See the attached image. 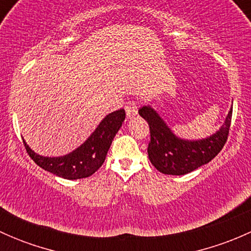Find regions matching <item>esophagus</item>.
Here are the masks:
<instances>
[{
  "instance_id": "34e87169",
  "label": "esophagus",
  "mask_w": 251,
  "mask_h": 251,
  "mask_svg": "<svg viewBox=\"0 0 251 251\" xmlns=\"http://www.w3.org/2000/svg\"><path fill=\"white\" fill-rule=\"evenodd\" d=\"M125 110H126V116H127V119L133 118V116L137 114V105H136V103L133 102V100H128V102L125 104Z\"/></svg>"
}]
</instances>
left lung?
<instances>
[{"label": "left lung", "instance_id": "1", "mask_svg": "<svg viewBox=\"0 0 251 251\" xmlns=\"http://www.w3.org/2000/svg\"><path fill=\"white\" fill-rule=\"evenodd\" d=\"M148 123L151 142L148 156L154 168L165 175H186L211 161L224 148L228 137L232 120L229 110L225 124L216 133L198 141L178 138L169 128L165 121L149 105L138 110Z\"/></svg>", "mask_w": 251, "mask_h": 251}]
</instances>
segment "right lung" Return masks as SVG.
Masks as SVG:
<instances>
[{"instance_id": "obj_1", "label": "right lung", "mask_w": 251, "mask_h": 251, "mask_svg": "<svg viewBox=\"0 0 251 251\" xmlns=\"http://www.w3.org/2000/svg\"><path fill=\"white\" fill-rule=\"evenodd\" d=\"M125 110L120 109L108 114L95 132L72 153L57 158H48L35 153L24 141L30 158L44 170L67 179H78L91 176L103 165L111 142L125 120Z\"/></svg>"}]
</instances>
